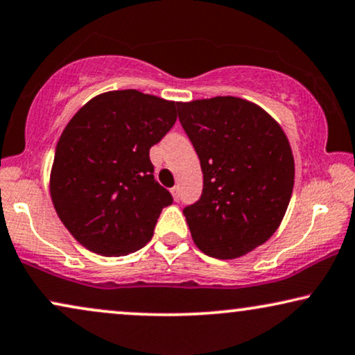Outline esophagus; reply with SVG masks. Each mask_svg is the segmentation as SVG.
Returning <instances> with one entry per match:
<instances>
[{
	"label": "esophagus",
	"instance_id": "esophagus-1",
	"mask_svg": "<svg viewBox=\"0 0 355 355\" xmlns=\"http://www.w3.org/2000/svg\"><path fill=\"white\" fill-rule=\"evenodd\" d=\"M171 194H173V197H174V200H179V187H178V186H174V187L171 189Z\"/></svg>",
	"mask_w": 355,
	"mask_h": 355
}]
</instances>
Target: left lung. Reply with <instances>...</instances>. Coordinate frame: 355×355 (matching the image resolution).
I'll use <instances>...</instances> for the list:
<instances>
[{
  "label": "left lung",
  "mask_w": 355,
  "mask_h": 355,
  "mask_svg": "<svg viewBox=\"0 0 355 355\" xmlns=\"http://www.w3.org/2000/svg\"><path fill=\"white\" fill-rule=\"evenodd\" d=\"M179 121L199 155L204 191L184 209L196 246L236 259L275 233L295 179L288 138L251 101L217 96L179 103Z\"/></svg>",
  "instance_id": "left-lung-1"
}]
</instances>
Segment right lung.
Segmentation results:
<instances>
[{
  "label": "right lung",
  "instance_id": "right-lung-1",
  "mask_svg": "<svg viewBox=\"0 0 355 355\" xmlns=\"http://www.w3.org/2000/svg\"><path fill=\"white\" fill-rule=\"evenodd\" d=\"M179 103L137 89L94 96L63 128L50 171L57 215L80 245L127 256L153 236L173 197L155 181L150 148L178 119Z\"/></svg>",
  "mask_w": 355,
  "mask_h": 355
}]
</instances>
